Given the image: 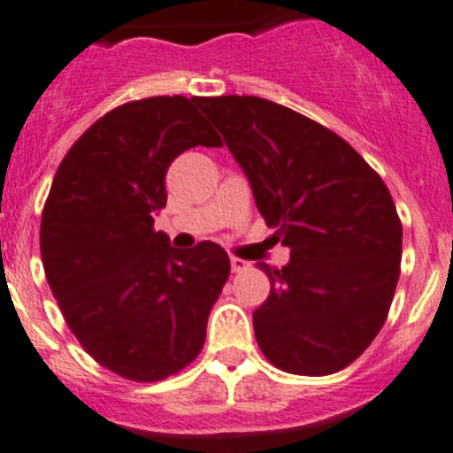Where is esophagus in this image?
Instances as JSON below:
<instances>
[{"instance_id": "34e87169", "label": "esophagus", "mask_w": 453, "mask_h": 453, "mask_svg": "<svg viewBox=\"0 0 453 453\" xmlns=\"http://www.w3.org/2000/svg\"><path fill=\"white\" fill-rule=\"evenodd\" d=\"M247 266H250V263H245V260H241V258H232L230 260V269L234 271V273H239V271H245Z\"/></svg>"}]
</instances>
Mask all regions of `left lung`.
Returning a JSON list of instances; mask_svg holds the SVG:
<instances>
[{
  "instance_id": "left-lung-1",
  "label": "left lung",
  "mask_w": 453,
  "mask_h": 453,
  "mask_svg": "<svg viewBox=\"0 0 453 453\" xmlns=\"http://www.w3.org/2000/svg\"><path fill=\"white\" fill-rule=\"evenodd\" d=\"M245 173L256 206L290 250L254 311L266 358L297 375L354 363L382 330L402 263L387 184L339 134L251 95L199 97Z\"/></svg>"
}]
</instances>
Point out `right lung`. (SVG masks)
<instances>
[{
	"instance_id": "add662e5",
	"label": "right lung",
	"mask_w": 453,
	"mask_h": 453,
	"mask_svg": "<svg viewBox=\"0 0 453 453\" xmlns=\"http://www.w3.org/2000/svg\"><path fill=\"white\" fill-rule=\"evenodd\" d=\"M197 99L150 97L104 114L60 163L41 219L42 266L71 332L136 382L169 378L199 354L230 275L217 242L175 250L154 230L169 165L221 145Z\"/></svg>"
}]
</instances>
